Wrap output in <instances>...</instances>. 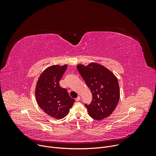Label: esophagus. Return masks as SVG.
<instances>
[{
  "label": "esophagus",
  "instance_id": "esophagus-1",
  "mask_svg": "<svg viewBox=\"0 0 156 156\" xmlns=\"http://www.w3.org/2000/svg\"><path fill=\"white\" fill-rule=\"evenodd\" d=\"M80 100V96H78L76 99H75V101H79Z\"/></svg>",
  "mask_w": 156,
  "mask_h": 156
}]
</instances>
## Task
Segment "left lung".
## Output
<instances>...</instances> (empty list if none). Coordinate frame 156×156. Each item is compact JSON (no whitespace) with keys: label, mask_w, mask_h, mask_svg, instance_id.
<instances>
[{"label":"left lung","mask_w":156,"mask_h":156,"mask_svg":"<svg viewBox=\"0 0 156 156\" xmlns=\"http://www.w3.org/2000/svg\"><path fill=\"white\" fill-rule=\"evenodd\" d=\"M77 69L93 95L91 102L84 104L88 114L97 120L110 116L120 99L116 76L104 66L96 63H91L87 66L78 65Z\"/></svg>","instance_id":"8db88e82"}]
</instances>
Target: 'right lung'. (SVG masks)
Segmentation results:
<instances>
[{
  "instance_id": "add662e5",
  "label": "right lung",
  "mask_w": 156,
  "mask_h": 156,
  "mask_svg": "<svg viewBox=\"0 0 156 156\" xmlns=\"http://www.w3.org/2000/svg\"><path fill=\"white\" fill-rule=\"evenodd\" d=\"M66 68V65L49 66L41 73L36 84L35 94L39 106L48 115L56 119L67 115L75 102L67 90L59 83Z\"/></svg>"
}]
</instances>
